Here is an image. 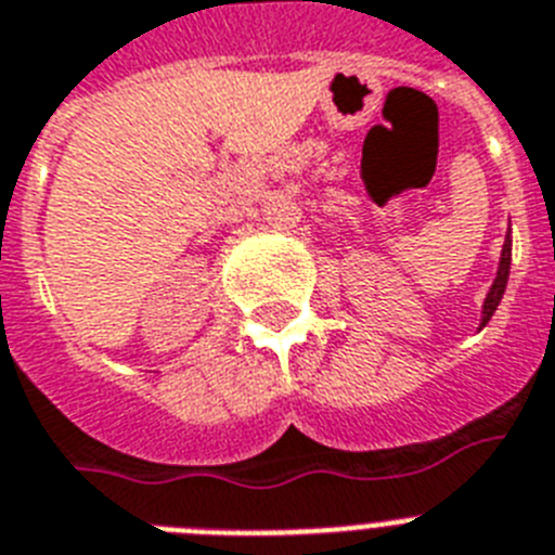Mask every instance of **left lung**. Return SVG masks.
<instances>
[{
	"label": "left lung",
	"mask_w": 555,
	"mask_h": 555,
	"mask_svg": "<svg viewBox=\"0 0 555 555\" xmlns=\"http://www.w3.org/2000/svg\"><path fill=\"white\" fill-rule=\"evenodd\" d=\"M508 271H511V237H505L503 254H500L498 279H494L489 296H486V301H483V321H480V326L489 324L491 315H494V310H498L500 298H503V293H505V284H508Z\"/></svg>",
	"instance_id": "obj_1"
}]
</instances>
